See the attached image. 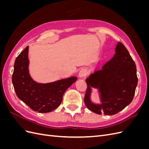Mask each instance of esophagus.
Instances as JSON below:
<instances>
[{"instance_id": "34e87169", "label": "esophagus", "mask_w": 149, "mask_h": 149, "mask_svg": "<svg viewBox=\"0 0 149 149\" xmlns=\"http://www.w3.org/2000/svg\"><path fill=\"white\" fill-rule=\"evenodd\" d=\"M87 74V71L86 69L83 68L80 70L79 73V78H83L84 76H86Z\"/></svg>"}]
</instances>
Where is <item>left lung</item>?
Instances as JSON below:
<instances>
[{
    "label": "left lung",
    "instance_id": "obj_1",
    "mask_svg": "<svg viewBox=\"0 0 149 149\" xmlns=\"http://www.w3.org/2000/svg\"><path fill=\"white\" fill-rule=\"evenodd\" d=\"M112 59L86 79L88 88L84 101L88 109L98 114L112 116L132 102L138 83L136 65L124 45L118 42ZM98 89L102 103L91 100V88Z\"/></svg>",
    "mask_w": 149,
    "mask_h": 149
}]
</instances>
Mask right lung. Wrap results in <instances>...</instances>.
I'll return each instance as SVG.
<instances>
[{"label": "right lung", "instance_id": "right-lung-1", "mask_svg": "<svg viewBox=\"0 0 149 149\" xmlns=\"http://www.w3.org/2000/svg\"><path fill=\"white\" fill-rule=\"evenodd\" d=\"M29 46L16 58L12 83L17 97L31 109L46 113L55 109L62 102L66 90L77 77L73 76L48 83H38L31 78L29 70Z\"/></svg>", "mask_w": 149, "mask_h": 149}]
</instances>
